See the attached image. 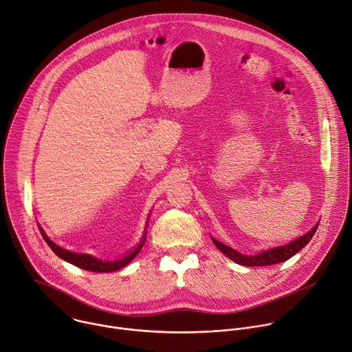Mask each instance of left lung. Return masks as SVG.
<instances>
[{
  "mask_svg": "<svg viewBox=\"0 0 352 352\" xmlns=\"http://www.w3.org/2000/svg\"><path fill=\"white\" fill-rule=\"evenodd\" d=\"M316 224L311 231H308L307 234L300 235L299 238L294 239L292 242L287 243V245H281V246H276L267 250H263V252L258 254V255H243L239 254L238 250L221 243L220 241L212 238V241L214 242V245L221 250V252L231 259L232 262L242 265V266H269V265H276V263H281L288 261L291 256H294L295 254H298L300 249H302L314 236V234L318 230Z\"/></svg>",
  "mask_w": 352,
  "mask_h": 352,
  "instance_id": "1",
  "label": "left lung"
}]
</instances>
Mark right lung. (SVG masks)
<instances>
[{
  "instance_id": "obj_1",
  "label": "right lung",
  "mask_w": 352,
  "mask_h": 352,
  "mask_svg": "<svg viewBox=\"0 0 352 352\" xmlns=\"http://www.w3.org/2000/svg\"><path fill=\"white\" fill-rule=\"evenodd\" d=\"M38 230H40L44 241L47 242V245L52 248V250L58 258L64 259L65 262H68V263H71L76 267L83 269V270L97 272V273H109V272H116V270L122 269L140 252V249H142V246L146 241V234H143L142 241L139 242V245L133 250H131V252L128 255H125L124 258H121L118 261H102V259H97L91 255H87V254H78V252H72V250L64 249V248L56 245L52 239H50L40 226H38Z\"/></svg>"
}]
</instances>
